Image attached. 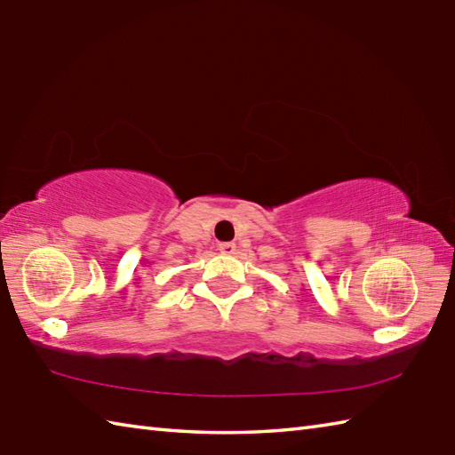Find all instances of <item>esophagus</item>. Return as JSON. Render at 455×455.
<instances>
[{
    "mask_svg": "<svg viewBox=\"0 0 455 455\" xmlns=\"http://www.w3.org/2000/svg\"><path fill=\"white\" fill-rule=\"evenodd\" d=\"M219 252H222V254H235L236 252V244L235 243H220L219 244Z\"/></svg>",
    "mask_w": 455,
    "mask_h": 455,
    "instance_id": "esophagus-1",
    "label": "esophagus"
}]
</instances>
